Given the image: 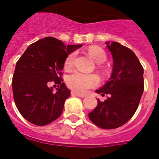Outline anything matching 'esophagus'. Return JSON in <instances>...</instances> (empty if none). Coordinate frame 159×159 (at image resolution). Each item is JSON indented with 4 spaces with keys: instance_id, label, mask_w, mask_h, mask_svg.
<instances>
[{
    "instance_id": "34e87169",
    "label": "esophagus",
    "mask_w": 159,
    "mask_h": 159,
    "mask_svg": "<svg viewBox=\"0 0 159 159\" xmlns=\"http://www.w3.org/2000/svg\"><path fill=\"white\" fill-rule=\"evenodd\" d=\"M71 94L76 95V96H77V97H81V98L86 97L85 94H81V93H76V92H74V91L71 92Z\"/></svg>"
}]
</instances>
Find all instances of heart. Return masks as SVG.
Wrapping results in <instances>:
<instances>
[{
  "instance_id": "1",
  "label": "heart",
  "mask_w": 159,
  "mask_h": 159,
  "mask_svg": "<svg viewBox=\"0 0 159 159\" xmlns=\"http://www.w3.org/2000/svg\"><path fill=\"white\" fill-rule=\"evenodd\" d=\"M89 55L97 63H103L106 61L107 56L105 51L99 47L92 46L89 49ZM76 58V53L72 52L68 55L64 61V68L66 70H70L73 67L74 61ZM68 87L73 91L84 93L89 89L95 88L99 83V77L93 73H83L75 71L69 75L67 77Z\"/></svg>"
}]
</instances>
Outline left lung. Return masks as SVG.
Masks as SVG:
<instances>
[{"mask_svg":"<svg viewBox=\"0 0 159 159\" xmlns=\"http://www.w3.org/2000/svg\"><path fill=\"white\" fill-rule=\"evenodd\" d=\"M112 54L114 67L109 80L98 93L109 95L98 105L89 117L103 129H116L130 120L138 108L144 90L143 67L135 53L117 42H107Z\"/></svg>","mask_w":159,"mask_h":159,"instance_id":"left-lung-1","label":"left lung"}]
</instances>
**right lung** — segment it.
<instances>
[{
	"label": "right lung",
	"mask_w": 159,
	"mask_h": 159,
	"mask_svg": "<svg viewBox=\"0 0 159 159\" xmlns=\"http://www.w3.org/2000/svg\"><path fill=\"white\" fill-rule=\"evenodd\" d=\"M82 44L67 45L56 38L46 37L30 44L16 64L12 91L16 106L24 119L36 125H45L61 115L70 90L62 79L66 57ZM59 84L56 92L48 87Z\"/></svg>",
	"instance_id": "obj_1"
}]
</instances>
